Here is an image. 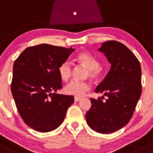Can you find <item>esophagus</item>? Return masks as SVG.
<instances>
[{
    "label": "esophagus",
    "mask_w": 153,
    "mask_h": 153,
    "mask_svg": "<svg viewBox=\"0 0 153 153\" xmlns=\"http://www.w3.org/2000/svg\"><path fill=\"white\" fill-rule=\"evenodd\" d=\"M80 100H81V97H74L75 102H78V101H79Z\"/></svg>",
    "instance_id": "esophagus-1"
}]
</instances>
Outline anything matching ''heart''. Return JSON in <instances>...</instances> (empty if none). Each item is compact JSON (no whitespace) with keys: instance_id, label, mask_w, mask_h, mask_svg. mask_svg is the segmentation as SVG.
<instances>
[{"instance_id":"heart-1","label":"heart","mask_w":153,"mask_h":153,"mask_svg":"<svg viewBox=\"0 0 153 153\" xmlns=\"http://www.w3.org/2000/svg\"><path fill=\"white\" fill-rule=\"evenodd\" d=\"M76 61L82 66L87 68V76L92 79H97L101 74V68L98 60L87 52H82L76 56ZM58 74L61 79L67 82L72 74V66L68 61H65L58 67ZM90 90V85L87 82L72 81L65 87L68 95L80 97Z\"/></svg>"}]
</instances>
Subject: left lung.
<instances>
[{
	"label": "left lung",
	"instance_id": "1",
	"mask_svg": "<svg viewBox=\"0 0 153 153\" xmlns=\"http://www.w3.org/2000/svg\"><path fill=\"white\" fill-rule=\"evenodd\" d=\"M98 51L111 66L95 92L104 93L107 98L90 99L86 120L92 129L109 134L123 128L133 116L142 93L141 66L134 54L117 41H106Z\"/></svg>",
	"mask_w": 153,
	"mask_h": 153
}]
</instances>
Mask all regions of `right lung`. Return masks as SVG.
<instances>
[{
    "instance_id": "obj_1",
    "label": "right lung",
    "mask_w": 153,
    "mask_h": 153,
    "mask_svg": "<svg viewBox=\"0 0 153 153\" xmlns=\"http://www.w3.org/2000/svg\"><path fill=\"white\" fill-rule=\"evenodd\" d=\"M74 51L40 44L26 48L14 61L12 95L20 116L35 131L48 132L58 128L74 103L73 95L56 92L62 87L58 67Z\"/></svg>"
}]
</instances>
